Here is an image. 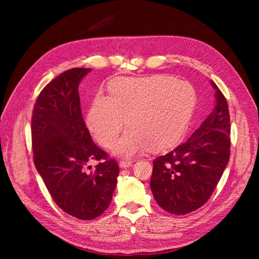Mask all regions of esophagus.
<instances>
[{
	"instance_id": "1",
	"label": "esophagus",
	"mask_w": 259,
	"mask_h": 259,
	"mask_svg": "<svg viewBox=\"0 0 259 259\" xmlns=\"http://www.w3.org/2000/svg\"><path fill=\"white\" fill-rule=\"evenodd\" d=\"M119 164H120V166L122 168H126V167H130L132 165L133 162L130 161V160H122V161H120Z\"/></svg>"
}]
</instances>
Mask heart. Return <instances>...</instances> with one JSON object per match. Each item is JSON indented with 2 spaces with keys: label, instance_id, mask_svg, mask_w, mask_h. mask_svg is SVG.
Here are the masks:
<instances>
[{
  "label": "heart",
  "instance_id": "obj_1",
  "mask_svg": "<svg viewBox=\"0 0 259 259\" xmlns=\"http://www.w3.org/2000/svg\"><path fill=\"white\" fill-rule=\"evenodd\" d=\"M195 101V91L186 81L165 75L130 77L115 82L109 98L94 99L88 123L98 143L110 148L126 121L130 130L113 148L119 155H134L148 147L163 150L183 135Z\"/></svg>",
  "mask_w": 259,
  "mask_h": 259
}]
</instances>
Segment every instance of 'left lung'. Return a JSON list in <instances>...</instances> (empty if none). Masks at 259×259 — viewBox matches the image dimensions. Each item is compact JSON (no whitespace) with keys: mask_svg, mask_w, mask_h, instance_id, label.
<instances>
[{"mask_svg":"<svg viewBox=\"0 0 259 259\" xmlns=\"http://www.w3.org/2000/svg\"><path fill=\"white\" fill-rule=\"evenodd\" d=\"M215 106L201 126L153 161L150 187L156 203L170 214L185 215L209 199L230 158L228 104L217 85Z\"/></svg>","mask_w":259,"mask_h":259,"instance_id":"1","label":"left lung"}]
</instances>
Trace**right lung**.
Returning a JSON list of instances; mask_svg holds the SVG:
<instances>
[{"label": "right lung", "mask_w": 259, "mask_h": 259, "mask_svg": "<svg viewBox=\"0 0 259 259\" xmlns=\"http://www.w3.org/2000/svg\"><path fill=\"white\" fill-rule=\"evenodd\" d=\"M91 70L73 68L55 77L38 95L31 120L38 174L56 204L83 221L109 207L119 176L116 161L94 144L82 116L79 84ZM94 159L101 162L88 175L83 169Z\"/></svg>", "instance_id": "1"}]
</instances>
